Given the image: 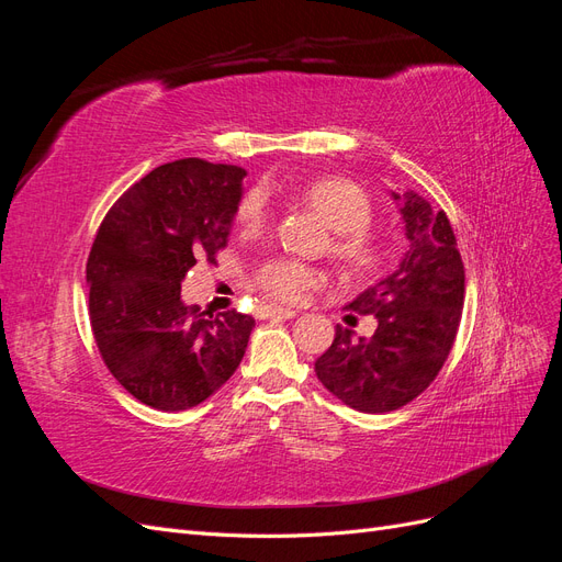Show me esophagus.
<instances>
[{"label":"esophagus","mask_w":562,"mask_h":562,"mask_svg":"<svg viewBox=\"0 0 562 562\" xmlns=\"http://www.w3.org/2000/svg\"><path fill=\"white\" fill-rule=\"evenodd\" d=\"M260 314H262L265 318H293V316H297V312H295V310L271 307V304H267V307H262V310H260Z\"/></svg>","instance_id":"34e87169"}]
</instances>
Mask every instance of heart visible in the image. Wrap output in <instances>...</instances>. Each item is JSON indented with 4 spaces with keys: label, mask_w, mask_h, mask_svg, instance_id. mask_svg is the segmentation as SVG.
Wrapping results in <instances>:
<instances>
[{
    "label": "heart",
    "mask_w": 562,
    "mask_h": 562,
    "mask_svg": "<svg viewBox=\"0 0 562 562\" xmlns=\"http://www.w3.org/2000/svg\"><path fill=\"white\" fill-rule=\"evenodd\" d=\"M302 201L314 209L335 236L330 255L349 274H370L382 262V246L368 234L372 223V201L359 182L347 178H316L300 190ZM269 217V201L262 190L244 196L236 220L246 232H258ZM258 288L274 302L293 304L310 288L321 283V271L295 260L267 262L258 271Z\"/></svg>",
    "instance_id": "b5f03b06"
}]
</instances>
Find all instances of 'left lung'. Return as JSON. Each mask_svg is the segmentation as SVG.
I'll return each instance as SVG.
<instances>
[{"instance_id": "left-lung-1", "label": "left lung", "mask_w": 562, "mask_h": 562, "mask_svg": "<svg viewBox=\"0 0 562 562\" xmlns=\"http://www.w3.org/2000/svg\"><path fill=\"white\" fill-rule=\"evenodd\" d=\"M398 203L407 250L398 267L347 304L372 314L378 330L353 337L337 326L316 378L353 411H398L427 389L452 349L464 307V265L443 211L417 192H391Z\"/></svg>"}]
</instances>
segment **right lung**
<instances>
[{
  "label": "right lung",
  "mask_w": 562,
  "mask_h": 562,
  "mask_svg": "<svg viewBox=\"0 0 562 562\" xmlns=\"http://www.w3.org/2000/svg\"><path fill=\"white\" fill-rule=\"evenodd\" d=\"M246 171L203 159L164 164L126 190L87 262L95 345L133 398L164 413L206 401L239 368L255 321L184 304L196 260L227 246Z\"/></svg>",
  "instance_id": "add662e5"
}]
</instances>
